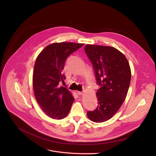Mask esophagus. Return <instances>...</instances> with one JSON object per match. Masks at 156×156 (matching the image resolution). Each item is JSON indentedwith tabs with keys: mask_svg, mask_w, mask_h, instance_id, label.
Wrapping results in <instances>:
<instances>
[{
	"mask_svg": "<svg viewBox=\"0 0 156 156\" xmlns=\"http://www.w3.org/2000/svg\"><path fill=\"white\" fill-rule=\"evenodd\" d=\"M78 95H83V92L78 91Z\"/></svg>",
	"mask_w": 156,
	"mask_h": 156,
	"instance_id": "34e87169",
	"label": "esophagus"
}]
</instances>
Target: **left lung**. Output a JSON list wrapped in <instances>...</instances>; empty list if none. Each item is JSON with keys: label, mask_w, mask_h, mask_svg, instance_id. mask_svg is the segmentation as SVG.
<instances>
[{"label": "left lung", "mask_w": 156, "mask_h": 156, "mask_svg": "<svg viewBox=\"0 0 156 156\" xmlns=\"http://www.w3.org/2000/svg\"><path fill=\"white\" fill-rule=\"evenodd\" d=\"M85 51L95 71L98 106L88 111V118L95 122L111 119L125 101L131 81V69L125 55L116 48L88 44Z\"/></svg>", "instance_id": "1"}]
</instances>
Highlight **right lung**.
<instances>
[{
	"label": "right lung",
	"mask_w": 156,
	"mask_h": 156,
	"mask_svg": "<svg viewBox=\"0 0 156 156\" xmlns=\"http://www.w3.org/2000/svg\"><path fill=\"white\" fill-rule=\"evenodd\" d=\"M83 45L54 43L45 47L36 59L33 73L35 97L41 109L52 119L64 118L75 101L69 90L59 83L66 79L62 71L67 57Z\"/></svg>",
	"instance_id": "add662e5"
}]
</instances>
